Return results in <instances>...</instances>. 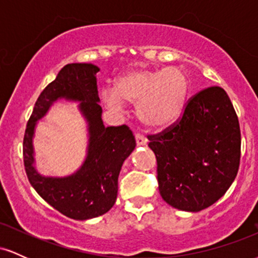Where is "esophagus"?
Segmentation results:
<instances>
[{
  "mask_svg": "<svg viewBox=\"0 0 258 258\" xmlns=\"http://www.w3.org/2000/svg\"><path fill=\"white\" fill-rule=\"evenodd\" d=\"M136 143H137V146H146L147 144V138L146 136L142 135V133H136Z\"/></svg>",
  "mask_w": 258,
  "mask_h": 258,
  "instance_id": "obj_1",
  "label": "esophagus"
}]
</instances>
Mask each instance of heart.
I'll return each instance as SVG.
<instances>
[{
	"label": "heart",
	"instance_id": "obj_1",
	"mask_svg": "<svg viewBox=\"0 0 258 258\" xmlns=\"http://www.w3.org/2000/svg\"><path fill=\"white\" fill-rule=\"evenodd\" d=\"M188 80L177 68L130 70L117 79L114 93L105 92L103 100L117 110L121 103L137 105L139 120L150 128H165L182 115L188 94Z\"/></svg>",
	"mask_w": 258,
	"mask_h": 258
}]
</instances>
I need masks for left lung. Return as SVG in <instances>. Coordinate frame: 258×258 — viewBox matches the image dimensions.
<instances>
[{
  "label": "left lung",
  "instance_id": "8db88e82",
  "mask_svg": "<svg viewBox=\"0 0 258 258\" xmlns=\"http://www.w3.org/2000/svg\"><path fill=\"white\" fill-rule=\"evenodd\" d=\"M148 139L158 162L160 194L174 209L201 211L235 179L240 126L227 92L218 86L191 97L178 121Z\"/></svg>",
  "mask_w": 258,
  "mask_h": 258
}]
</instances>
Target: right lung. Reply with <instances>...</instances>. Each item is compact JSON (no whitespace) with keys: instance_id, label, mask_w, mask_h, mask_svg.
<instances>
[{"instance_id":"obj_1","label":"right lung","mask_w":258,"mask_h":258,"mask_svg":"<svg viewBox=\"0 0 258 258\" xmlns=\"http://www.w3.org/2000/svg\"><path fill=\"white\" fill-rule=\"evenodd\" d=\"M93 64L65 65L57 78L41 92L26 125L23 155L29 182L44 201L73 220L85 221L104 215L117 197V178L123 161L136 147L128 126L105 127L102 121ZM78 100L89 123L88 156L75 174L67 177L41 176L33 167V138L36 122L58 99Z\"/></svg>"}]
</instances>
